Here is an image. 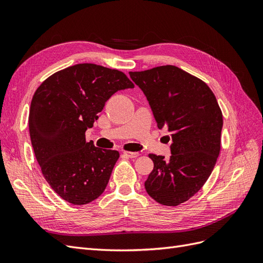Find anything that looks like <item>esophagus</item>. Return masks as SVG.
Masks as SVG:
<instances>
[{"mask_svg":"<svg viewBox=\"0 0 263 263\" xmlns=\"http://www.w3.org/2000/svg\"><path fill=\"white\" fill-rule=\"evenodd\" d=\"M124 156L128 158H137L139 156L138 153H132V151H124Z\"/></svg>","mask_w":263,"mask_h":263,"instance_id":"obj_1","label":"esophagus"}]
</instances>
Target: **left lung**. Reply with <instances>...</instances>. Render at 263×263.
<instances>
[{
    "label": "left lung",
    "mask_w": 263,
    "mask_h": 263,
    "mask_svg": "<svg viewBox=\"0 0 263 263\" xmlns=\"http://www.w3.org/2000/svg\"><path fill=\"white\" fill-rule=\"evenodd\" d=\"M149 102L159 129H168L171 156L149 155L154 170L145 182L158 203L177 206L201 190L220 150L222 114L209 85L176 66L129 72Z\"/></svg>",
    "instance_id": "obj_1"
}]
</instances>
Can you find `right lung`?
<instances>
[{"label":"right lung","mask_w":263,"mask_h":263,"mask_svg":"<svg viewBox=\"0 0 263 263\" xmlns=\"http://www.w3.org/2000/svg\"><path fill=\"white\" fill-rule=\"evenodd\" d=\"M135 85L122 71L79 63L53 73L36 90L28 117L31 145L51 189L74 204L104 192L119 158L85 141V132L114 93Z\"/></svg>","instance_id":"obj_1"}]
</instances>
